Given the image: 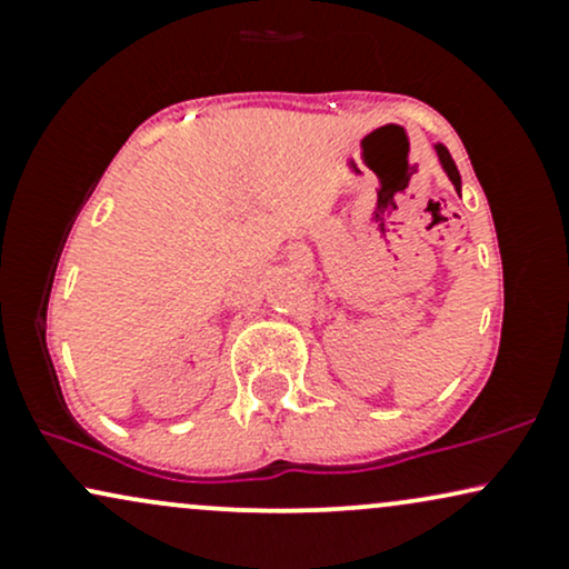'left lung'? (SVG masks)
I'll use <instances>...</instances> for the list:
<instances>
[{"mask_svg": "<svg viewBox=\"0 0 569 569\" xmlns=\"http://www.w3.org/2000/svg\"><path fill=\"white\" fill-rule=\"evenodd\" d=\"M439 158H441V166H443V171H447V176L449 179H452V184H455V189L457 192H460V171H457V166H455V160H452V154L447 152V147H443V143H439Z\"/></svg>", "mask_w": 569, "mask_h": 569, "instance_id": "left-lung-1", "label": "left lung"}]
</instances>
